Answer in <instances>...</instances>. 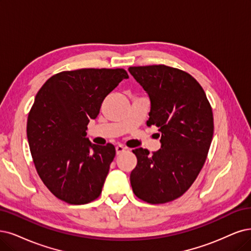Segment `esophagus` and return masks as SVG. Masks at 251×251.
<instances>
[{"label": "esophagus", "instance_id": "esophagus-1", "mask_svg": "<svg viewBox=\"0 0 251 251\" xmlns=\"http://www.w3.org/2000/svg\"><path fill=\"white\" fill-rule=\"evenodd\" d=\"M116 152H117V155L122 154V153L126 152V148H125V147H123V146L119 145V146H117V147H116Z\"/></svg>", "mask_w": 251, "mask_h": 251}]
</instances>
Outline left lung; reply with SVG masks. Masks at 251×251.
I'll use <instances>...</instances> for the list:
<instances>
[{"instance_id": "left-lung-1", "label": "left lung", "mask_w": 251, "mask_h": 251, "mask_svg": "<svg viewBox=\"0 0 251 251\" xmlns=\"http://www.w3.org/2000/svg\"><path fill=\"white\" fill-rule=\"evenodd\" d=\"M149 95L147 125L158 127L161 149L138 148L130 174L135 196L149 203L180 198L196 181L207 159L214 131L212 107L201 86L189 73L165 65L129 67Z\"/></svg>"}]
</instances>
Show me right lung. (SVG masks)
<instances>
[{
  "instance_id": "1",
  "label": "right lung",
  "mask_w": 251,
  "mask_h": 251,
  "mask_svg": "<svg viewBox=\"0 0 251 251\" xmlns=\"http://www.w3.org/2000/svg\"><path fill=\"white\" fill-rule=\"evenodd\" d=\"M128 77L122 68L63 71L37 93L26 135L36 171L55 198L83 205L100 196L116 149L92 144L87 126L104 98Z\"/></svg>"
}]
</instances>
